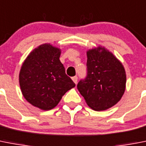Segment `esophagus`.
<instances>
[{"label": "esophagus", "mask_w": 146, "mask_h": 146, "mask_svg": "<svg viewBox=\"0 0 146 146\" xmlns=\"http://www.w3.org/2000/svg\"><path fill=\"white\" fill-rule=\"evenodd\" d=\"M72 80L73 81V82L75 83V84H76L77 81H78V77H77V76L72 77Z\"/></svg>", "instance_id": "esophagus-1"}]
</instances>
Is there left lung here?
I'll use <instances>...</instances> for the list:
<instances>
[{"instance_id": "8db88e82", "label": "left lung", "mask_w": 146, "mask_h": 146, "mask_svg": "<svg viewBox=\"0 0 146 146\" xmlns=\"http://www.w3.org/2000/svg\"><path fill=\"white\" fill-rule=\"evenodd\" d=\"M87 76L77 88L94 111H105L118 102L125 90V68L112 52L100 46L87 51Z\"/></svg>"}]
</instances>
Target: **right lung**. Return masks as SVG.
<instances>
[{"label": "right lung", "mask_w": 146, "mask_h": 146, "mask_svg": "<svg viewBox=\"0 0 146 146\" xmlns=\"http://www.w3.org/2000/svg\"><path fill=\"white\" fill-rule=\"evenodd\" d=\"M61 50L50 44L34 49L22 64L19 84L26 100L49 111L58 105L66 92L76 86L60 62Z\"/></svg>", "instance_id": "obj_1"}]
</instances>
